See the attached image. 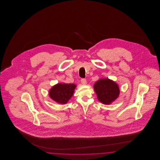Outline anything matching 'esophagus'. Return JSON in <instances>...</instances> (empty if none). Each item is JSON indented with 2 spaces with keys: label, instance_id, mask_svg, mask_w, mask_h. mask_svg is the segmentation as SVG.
<instances>
[{
  "label": "esophagus",
  "instance_id": "esophagus-1",
  "mask_svg": "<svg viewBox=\"0 0 160 160\" xmlns=\"http://www.w3.org/2000/svg\"><path fill=\"white\" fill-rule=\"evenodd\" d=\"M81 83H82V84H86V83H87L86 80L85 78L81 79Z\"/></svg>",
  "mask_w": 160,
  "mask_h": 160
}]
</instances>
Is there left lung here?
<instances>
[{
  "instance_id": "8db88e82",
  "label": "left lung",
  "mask_w": 160,
  "mask_h": 160,
  "mask_svg": "<svg viewBox=\"0 0 160 160\" xmlns=\"http://www.w3.org/2000/svg\"><path fill=\"white\" fill-rule=\"evenodd\" d=\"M93 88L98 99L104 104H110L120 93L118 84L108 78L100 79L94 84Z\"/></svg>"
}]
</instances>
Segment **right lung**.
Segmentation results:
<instances>
[{
	"label": "right lung",
	"instance_id": "add662e5",
	"mask_svg": "<svg viewBox=\"0 0 160 160\" xmlns=\"http://www.w3.org/2000/svg\"><path fill=\"white\" fill-rule=\"evenodd\" d=\"M76 87L74 84H57L50 90V97L59 104H66L73 95Z\"/></svg>",
	"mask_w": 160,
	"mask_h": 160
}]
</instances>
